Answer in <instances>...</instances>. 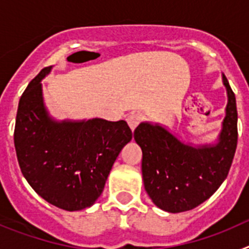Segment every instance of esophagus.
I'll list each match as a JSON object with an SVG mask.
<instances>
[{
  "mask_svg": "<svg viewBox=\"0 0 249 249\" xmlns=\"http://www.w3.org/2000/svg\"><path fill=\"white\" fill-rule=\"evenodd\" d=\"M142 120H143V116L141 113H138V112H132V113H129L128 116H127V123L129 124L132 131H135V128L140 124Z\"/></svg>",
  "mask_w": 249,
  "mask_h": 249,
  "instance_id": "34e87169",
  "label": "esophagus"
}]
</instances>
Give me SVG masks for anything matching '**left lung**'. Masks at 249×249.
Returning <instances> with one entry per match:
<instances>
[{
  "label": "left lung",
  "instance_id": "left-lung-1",
  "mask_svg": "<svg viewBox=\"0 0 249 249\" xmlns=\"http://www.w3.org/2000/svg\"><path fill=\"white\" fill-rule=\"evenodd\" d=\"M223 83L228 105L215 146L193 148L149 123H141L135 129V140L142 148L144 190L160 210L171 213L193 210L227 178L238 141V113L234 92L224 76Z\"/></svg>",
  "mask_w": 249,
  "mask_h": 249
}]
</instances>
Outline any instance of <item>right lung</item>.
<instances>
[{"instance_id": "right-lung-1", "label": "right lung", "mask_w": 249, "mask_h": 249, "mask_svg": "<svg viewBox=\"0 0 249 249\" xmlns=\"http://www.w3.org/2000/svg\"><path fill=\"white\" fill-rule=\"evenodd\" d=\"M45 67L19 98L15 148L23 177L45 201L66 211H80L96 202L114 160L132 140L126 121H51L42 101Z\"/></svg>"}]
</instances>
